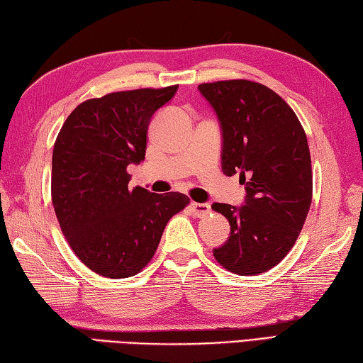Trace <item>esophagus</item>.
<instances>
[{"label": "esophagus", "instance_id": "34e87169", "mask_svg": "<svg viewBox=\"0 0 363 363\" xmlns=\"http://www.w3.org/2000/svg\"><path fill=\"white\" fill-rule=\"evenodd\" d=\"M191 208L192 211H194L196 216H206L209 213V209H211V206H209V203H199V202H191Z\"/></svg>", "mask_w": 363, "mask_h": 363}]
</instances>
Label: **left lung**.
<instances>
[{
  "label": "left lung",
  "instance_id": "1",
  "mask_svg": "<svg viewBox=\"0 0 363 363\" xmlns=\"http://www.w3.org/2000/svg\"><path fill=\"white\" fill-rule=\"evenodd\" d=\"M222 135V171L239 174L244 205L213 203L230 222V238L213 250L236 275H257L283 259L300 235L312 202L308 138L294 110L265 85L220 80L199 85Z\"/></svg>",
  "mask_w": 363,
  "mask_h": 363
}]
</instances>
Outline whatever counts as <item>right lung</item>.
Listing matches in <instances>:
<instances>
[{
  "label": "right lung",
  "instance_id": "add662e5",
  "mask_svg": "<svg viewBox=\"0 0 363 363\" xmlns=\"http://www.w3.org/2000/svg\"><path fill=\"white\" fill-rule=\"evenodd\" d=\"M179 85L118 91L77 106L52 150L51 196L69 247L107 278L140 273L155 255L166 223L189 203L180 192L128 188V164L146 155L147 128Z\"/></svg>",
  "mask_w": 363,
  "mask_h": 363
}]
</instances>
